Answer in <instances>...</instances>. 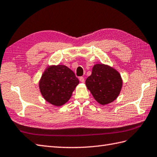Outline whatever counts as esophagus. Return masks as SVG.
Returning a JSON list of instances; mask_svg holds the SVG:
<instances>
[{
  "label": "esophagus",
  "mask_w": 157,
  "mask_h": 157,
  "mask_svg": "<svg viewBox=\"0 0 157 157\" xmlns=\"http://www.w3.org/2000/svg\"><path fill=\"white\" fill-rule=\"evenodd\" d=\"M79 81H80L82 83H84L85 82L84 77H80V78H79Z\"/></svg>",
  "instance_id": "esophagus-1"
}]
</instances>
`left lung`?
Listing matches in <instances>:
<instances>
[{
    "instance_id": "left-lung-1",
    "label": "left lung",
    "mask_w": 157,
    "mask_h": 157,
    "mask_svg": "<svg viewBox=\"0 0 157 157\" xmlns=\"http://www.w3.org/2000/svg\"><path fill=\"white\" fill-rule=\"evenodd\" d=\"M86 86L99 104L106 105L118 97L123 80L115 68L100 63L93 66L91 75L86 80Z\"/></svg>"
}]
</instances>
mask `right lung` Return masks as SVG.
<instances>
[{
  "instance_id": "1",
  "label": "right lung",
  "mask_w": 157,
  "mask_h": 157,
  "mask_svg": "<svg viewBox=\"0 0 157 157\" xmlns=\"http://www.w3.org/2000/svg\"><path fill=\"white\" fill-rule=\"evenodd\" d=\"M79 79L71 69L64 65H52L46 67L39 81V89L46 101L61 106L71 98L79 84Z\"/></svg>"
}]
</instances>
